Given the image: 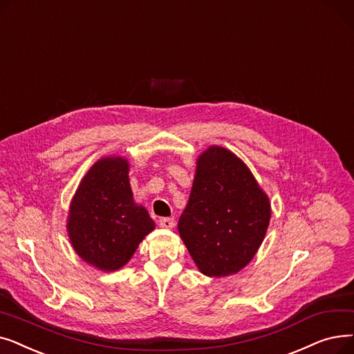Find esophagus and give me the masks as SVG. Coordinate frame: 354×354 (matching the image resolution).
<instances>
[{"instance_id": "1", "label": "esophagus", "mask_w": 354, "mask_h": 354, "mask_svg": "<svg viewBox=\"0 0 354 354\" xmlns=\"http://www.w3.org/2000/svg\"><path fill=\"white\" fill-rule=\"evenodd\" d=\"M158 225L162 229H173L174 227V218H171V217H162V218H160Z\"/></svg>"}]
</instances>
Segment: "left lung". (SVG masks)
Segmentation results:
<instances>
[{
	"instance_id": "1",
	"label": "left lung",
	"mask_w": 354,
	"mask_h": 354,
	"mask_svg": "<svg viewBox=\"0 0 354 354\" xmlns=\"http://www.w3.org/2000/svg\"><path fill=\"white\" fill-rule=\"evenodd\" d=\"M269 221L271 201L236 154L210 145L197 157L177 229L201 274H238L257 255Z\"/></svg>"
}]
</instances>
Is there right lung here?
<instances>
[{
    "mask_svg": "<svg viewBox=\"0 0 354 354\" xmlns=\"http://www.w3.org/2000/svg\"><path fill=\"white\" fill-rule=\"evenodd\" d=\"M128 174L125 157L99 158L80 180L67 213V236L77 257L104 272L125 266L156 229L148 210L133 200Z\"/></svg>",
    "mask_w": 354,
    "mask_h": 354,
    "instance_id": "1",
    "label": "right lung"
}]
</instances>
